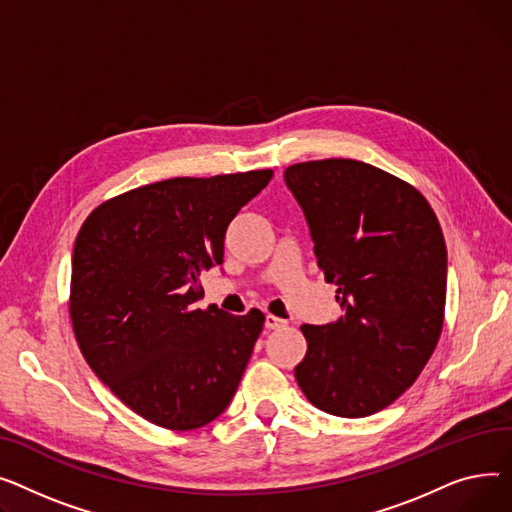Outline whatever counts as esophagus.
<instances>
[{"mask_svg": "<svg viewBox=\"0 0 512 512\" xmlns=\"http://www.w3.org/2000/svg\"><path fill=\"white\" fill-rule=\"evenodd\" d=\"M264 326H266L268 330L285 328V326H287V320H283V318H279V316H273V314H266V318H264Z\"/></svg>", "mask_w": 512, "mask_h": 512, "instance_id": "esophagus-1", "label": "esophagus"}]
</instances>
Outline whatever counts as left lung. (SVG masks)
I'll return each mask as SVG.
<instances>
[{"label":"left lung","instance_id":"8db88e82","mask_svg":"<svg viewBox=\"0 0 512 512\" xmlns=\"http://www.w3.org/2000/svg\"><path fill=\"white\" fill-rule=\"evenodd\" d=\"M287 188L304 208L324 281L345 314L304 324L295 380L308 401L366 417L415 382L444 324L446 244L424 194L353 159L295 163Z\"/></svg>","mask_w":512,"mask_h":512}]
</instances>
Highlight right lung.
Listing matches in <instances>:
<instances>
[{
	"label": "right lung",
	"mask_w": 512,
	"mask_h": 512,
	"mask_svg": "<svg viewBox=\"0 0 512 512\" xmlns=\"http://www.w3.org/2000/svg\"><path fill=\"white\" fill-rule=\"evenodd\" d=\"M273 169L173 177L99 204L72 256L70 318L86 364L146 422L186 432L231 403L264 314L196 308L229 223Z\"/></svg>",
	"instance_id": "right-lung-1"
}]
</instances>
